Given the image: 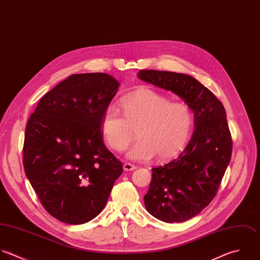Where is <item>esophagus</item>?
<instances>
[{"instance_id": "obj_1", "label": "esophagus", "mask_w": 260, "mask_h": 260, "mask_svg": "<svg viewBox=\"0 0 260 260\" xmlns=\"http://www.w3.org/2000/svg\"><path fill=\"white\" fill-rule=\"evenodd\" d=\"M135 169H137V166H135V165H133V164H131V163H124L123 164V170L124 171H133V170H135Z\"/></svg>"}]
</instances>
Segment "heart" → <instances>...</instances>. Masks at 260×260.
Wrapping results in <instances>:
<instances>
[{"label":"heart","mask_w":260,"mask_h":260,"mask_svg":"<svg viewBox=\"0 0 260 260\" xmlns=\"http://www.w3.org/2000/svg\"><path fill=\"white\" fill-rule=\"evenodd\" d=\"M120 111L114 106L105 108L101 118V134L108 147L124 151L137 128L139 141L127 157L148 161L155 155L161 160L177 156L186 146L193 124V114L185 102H172L167 96L142 89L120 100Z\"/></svg>","instance_id":"1"}]
</instances>
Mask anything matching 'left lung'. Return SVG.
<instances>
[{"label": "left lung", "instance_id": "8db88e82", "mask_svg": "<svg viewBox=\"0 0 260 260\" xmlns=\"http://www.w3.org/2000/svg\"><path fill=\"white\" fill-rule=\"evenodd\" d=\"M139 78L171 91L194 113L192 138L171 162L152 169L144 197L147 211L166 223L185 222L200 214L216 197L232 155L233 142L222 102L191 76L141 70Z\"/></svg>", "mask_w": 260, "mask_h": 260}]
</instances>
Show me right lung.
<instances>
[{
	"instance_id": "1",
	"label": "right lung",
	"mask_w": 260,
	"mask_h": 260,
	"mask_svg": "<svg viewBox=\"0 0 260 260\" xmlns=\"http://www.w3.org/2000/svg\"><path fill=\"white\" fill-rule=\"evenodd\" d=\"M118 86L104 73L71 75L40 99L28 119L24 170L42 207L62 223L98 216L122 174L101 134L103 112Z\"/></svg>"
}]
</instances>
